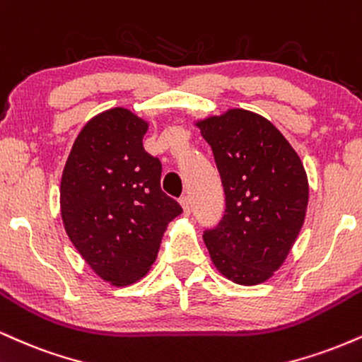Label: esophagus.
Returning <instances> with one entry per match:
<instances>
[{
    "label": "esophagus",
    "mask_w": 362,
    "mask_h": 362,
    "mask_svg": "<svg viewBox=\"0 0 362 362\" xmlns=\"http://www.w3.org/2000/svg\"><path fill=\"white\" fill-rule=\"evenodd\" d=\"M180 203H181L182 210H185V214L189 215V211H191V198L188 197V194H185V197H181V198H180Z\"/></svg>",
    "instance_id": "1"
}]
</instances>
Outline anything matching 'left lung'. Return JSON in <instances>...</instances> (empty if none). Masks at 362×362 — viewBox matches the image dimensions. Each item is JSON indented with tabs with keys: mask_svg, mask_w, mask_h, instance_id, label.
Returning <instances> with one entry per match:
<instances>
[{
	"mask_svg": "<svg viewBox=\"0 0 362 362\" xmlns=\"http://www.w3.org/2000/svg\"><path fill=\"white\" fill-rule=\"evenodd\" d=\"M222 177L225 211L203 232L211 261L233 283L266 281L305 220L308 182L298 154L271 122L245 110L199 122Z\"/></svg>",
	"mask_w": 362,
	"mask_h": 362,
	"instance_id": "left-lung-1",
	"label": "left lung"
}]
</instances>
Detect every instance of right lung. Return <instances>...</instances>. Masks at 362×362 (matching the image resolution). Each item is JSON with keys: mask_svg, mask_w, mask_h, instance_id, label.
Masks as SVG:
<instances>
[{"mask_svg": "<svg viewBox=\"0 0 362 362\" xmlns=\"http://www.w3.org/2000/svg\"><path fill=\"white\" fill-rule=\"evenodd\" d=\"M147 123L125 108L91 118L76 139L61 181L67 235L98 276L115 286L154 264L171 220L182 214L160 189L163 164L146 152Z\"/></svg>", "mask_w": 362, "mask_h": 362, "instance_id": "right-lung-1", "label": "right lung"}]
</instances>
